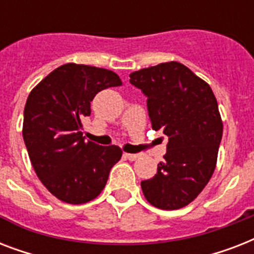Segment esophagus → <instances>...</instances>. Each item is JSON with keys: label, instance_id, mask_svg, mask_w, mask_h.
Returning a JSON list of instances; mask_svg holds the SVG:
<instances>
[{"label": "esophagus", "instance_id": "obj_1", "mask_svg": "<svg viewBox=\"0 0 254 254\" xmlns=\"http://www.w3.org/2000/svg\"><path fill=\"white\" fill-rule=\"evenodd\" d=\"M124 157H125L127 159H129V161H135V159L138 158L139 155L138 154H129V153H125V154H124Z\"/></svg>", "mask_w": 254, "mask_h": 254}]
</instances>
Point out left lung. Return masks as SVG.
<instances>
[{
    "instance_id": "obj_1",
    "label": "left lung",
    "mask_w": 254,
    "mask_h": 254,
    "mask_svg": "<svg viewBox=\"0 0 254 254\" xmlns=\"http://www.w3.org/2000/svg\"><path fill=\"white\" fill-rule=\"evenodd\" d=\"M129 77L147 97L151 127L169 138L157 174L141 182L142 192L157 208L179 209L203 191L215 171L223 135L216 97L204 80L178 62L142 68Z\"/></svg>"
}]
</instances>
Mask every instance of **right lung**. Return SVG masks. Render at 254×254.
I'll return each mask as SVG.
<instances>
[{
  "label": "right lung",
  "instance_id": "right-lung-1",
  "mask_svg": "<svg viewBox=\"0 0 254 254\" xmlns=\"http://www.w3.org/2000/svg\"><path fill=\"white\" fill-rule=\"evenodd\" d=\"M119 75L92 65L63 64L30 92L23 112V141L45 187L59 200L83 204L95 199L119 162V146L85 142L81 120L91 115L100 91L121 85Z\"/></svg>",
  "mask_w": 254,
  "mask_h": 254
}]
</instances>
